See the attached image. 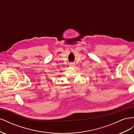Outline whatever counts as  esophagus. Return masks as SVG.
I'll list each match as a JSON object with an SVG mask.
<instances>
[{"label": "esophagus", "instance_id": "esophagus-1", "mask_svg": "<svg viewBox=\"0 0 134 134\" xmlns=\"http://www.w3.org/2000/svg\"><path fill=\"white\" fill-rule=\"evenodd\" d=\"M75 63H70V64H69V66H71V67H74V66H75Z\"/></svg>", "mask_w": 134, "mask_h": 134}]
</instances>
